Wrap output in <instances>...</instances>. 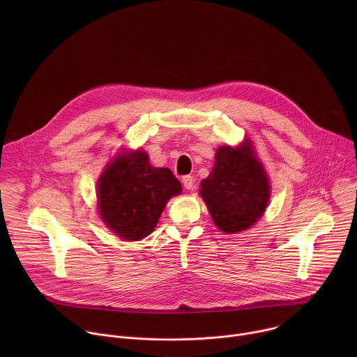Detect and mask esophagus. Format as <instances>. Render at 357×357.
<instances>
[{
    "label": "esophagus",
    "instance_id": "esophagus-1",
    "mask_svg": "<svg viewBox=\"0 0 357 357\" xmlns=\"http://www.w3.org/2000/svg\"><path fill=\"white\" fill-rule=\"evenodd\" d=\"M182 183H183L185 189H188V190H195V188H196L195 179H193V176H190V175H185V176L182 178Z\"/></svg>",
    "mask_w": 357,
    "mask_h": 357
}]
</instances>
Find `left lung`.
Masks as SVG:
<instances>
[{"label": "left lung", "instance_id": "8db88e82", "mask_svg": "<svg viewBox=\"0 0 357 357\" xmlns=\"http://www.w3.org/2000/svg\"><path fill=\"white\" fill-rule=\"evenodd\" d=\"M216 227L234 234L251 227L270 200V182L266 169L247 138L236 148L216 151L215 165L199 190Z\"/></svg>", "mask_w": 357, "mask_h": 357}]
</instances>
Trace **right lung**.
Here are the masks:
<instances>
[{"label":"right lung","mask_w":357,"mask_h":357,"mask_svg":"<svg viewBox=\"0 0 357 357\" xmlns=\"http://www.w3.org/2000/svg\"><path fill=\"white\" fill-rule=\"evenodd\" d=\"M182 192L168 168H154L145 151H128L107 164L97 181L98 213L126 241H137L155 229L168 200Z\"/></svg>","instance_id":"obj_1"}]
</instances>
